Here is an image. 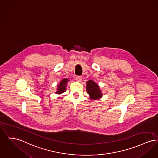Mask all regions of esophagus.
Returning <instances> with one entry per match:
<instances>
[{"label": "esophagus", "mask_w": 158, "mask_h": 158, "mask_svg": "<svg viewBox=\"0 0 158 158\" xmlns=\"http://www.w3.org/2000/svg\"><path fill=\"white\" fill-rule=\"evenodd\" d=\"M76 80L77 82H81V81H82V77L80 76H76Z\"/></svg>", "instance_id": "esophagus-1"}]
</instances>
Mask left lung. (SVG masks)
Returning a JSON list of instances; mask_svg holds the SVG:
<instances>
[{
    "instance_id": "left-lung-1",
    "label": "left lung",
    "mask_w": 158,
    "mask_h": 158,
    "mask_svg": "<svg viewBox=\"0 0 158 158\" xmlns=\"http://www.w3.org/2000/svg\"><path fill=\"white\" fill-rule=\"evenodd\" d=\"M86 84V90L91 100H98L102 97V93L98 84L92 80H89Z\"/></svg>"
}]
</instances>
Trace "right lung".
Masks as SVG:
<instances>
[{
	"instance_id": "right-lung-1",
	"label": "right lung",
	"mask_w": 158,
	"mask_h": 158,
	"mask_svg": "<svg viewBox=\"0 0 158 158\" xmlns=\"http://www.w3.org/2000/svg\"><path fill=\"white\" fill-rule=\"evenodd\" d=\"M69 80L67 78L63 79L59 84L57 85V88L56 91V94H61L62 93H64L66 91L67 88V84L69 82Z\"/></svg>"
}]
</instances>
